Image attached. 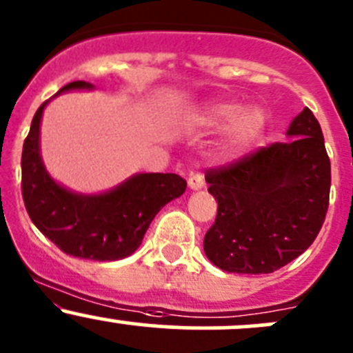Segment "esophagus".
Masks as SVG:
<instances>
[{"mask_svg": "<svg viewBox=\"0 0 353 353\" xmlns=\"http://www.w3.org/2000/svg\"><path fill=\"white\" fill-rule=\"evenodd\" d=\"M188 184H189V188L194 189V191H198V189H201L203 186H205V176H203L201 170H198V169L191 170Z\"/></svg>", "mask_w": 353, "mask_h": 353, "instance_id": "obj_1", "label": "esophagus"}]
</instances>
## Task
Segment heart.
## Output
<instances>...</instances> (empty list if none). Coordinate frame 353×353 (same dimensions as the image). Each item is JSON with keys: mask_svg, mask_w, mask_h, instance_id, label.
Returning a JSON list of instances; mask_svg holds the SVG:
<instances>
[{"mask_svg": "<svg viewBox=\"0 0 353 353\" xmlns=\"http://www.w3.org/2000/svg\"><path fill=\"white\" fill-rule=\"evenodd\" d=\"M199 123L206 127H228V142L232 147L243 148L252 145L262 135L265 118L259 108H245L240 103H211L198 117Z\"/></svg>", "mask_w": 353, "mask_h": 353, "instance_id": "obj_1", "label": "heart"}]
</instances>
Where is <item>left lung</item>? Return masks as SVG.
<instances>
[{
    "mask_svg": "<svg viewBox=\"0 0 353 353\" xmlns=\"http://www.w3.org/2000/svg\"><path fill=\"white\" fill-rule=\"evenodd\" d=\"M285 135L291 140L206 172L218 213L203 247L221 270L270 274L299 257L320 233L332 184L321 127L304 108Z\"/></svg>",
    "mask_w": 353,
    "mask_h": 353,
    "instance_id": "left-lung-1",
    "label": "left lung"
}]
</instances>
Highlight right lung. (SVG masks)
I'll return each instance as SVG.
<instances>
[{
    "label": "right lung",
    "instance_id": "1",
    "mask_svg": "<svg viewBox=\"0 0 353 353\" xmlns=\"http://www.w3.org/2000/svg\"><path fill=\"white\" fill-rule=\"evenodd\" d=\"M72 89H92V84L74 81L57 94ZM47 103L37 110L21 152V194L30 220L72 257L99 262L128 257L161 208L186 191V181L177 174H135L101 194L69 191L52 179L40 157V121Z\"/></svg>",
    "mask_w": 353,
    "mask_h": 353
}]
</instances>
